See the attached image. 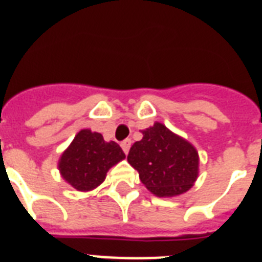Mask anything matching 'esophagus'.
<instances>
[{
  "instance_id": "1",
  "label": "esophagus",
  "mask_w": 262,
  "mask_h": 262,
  "mask_svg": "<svg viewBox=\"0 0 262 262\" xmlns=\"http://www.w3.org/2000/svg\"><path fill=\"white\" fill-rule=\"evenodd\" d=\"M120 147H122V149H123L124 154H128L129 151V147H131V139H126V140H123V142L120 143Z\"/></svg>"
}]
</instances>
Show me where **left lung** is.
Wrapping results in <instances>:
<instances>
[{"label":"left lung","instance_id":"8db88e82","mask_svg":"<svg viewBox=\"0 0 262 262\" xmlns=\"http://www.w3.org/2000/svg\"><path fill=\"white\" fill-rule=\"evenodd\" d=\"M142 134L143 139L134 143L127 156L140 181L157 196H174L189 190L198 177L195 148L161 123Z\"/></svg>","mask_w":262,"mask_h":262}]
</instances>
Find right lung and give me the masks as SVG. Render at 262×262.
<instances>
[{
  "label": "right lung",
  "instance_id": "add662e5",
  "mask_svg": "<svg viewBox=\"0 0 262 262\" xmlns=\"http://www.w3.org/2000/svg\"><path fill=\"white\" fill-rule=\"evenodd\" d=\"M126 157L119 144L106 143L103 136L81 129L59 161V170L69 185L80 191L102 184L108 169Z\"/></svg>",
  "mask_w": 262,
  "mask_h": 262
}]
</instances>
